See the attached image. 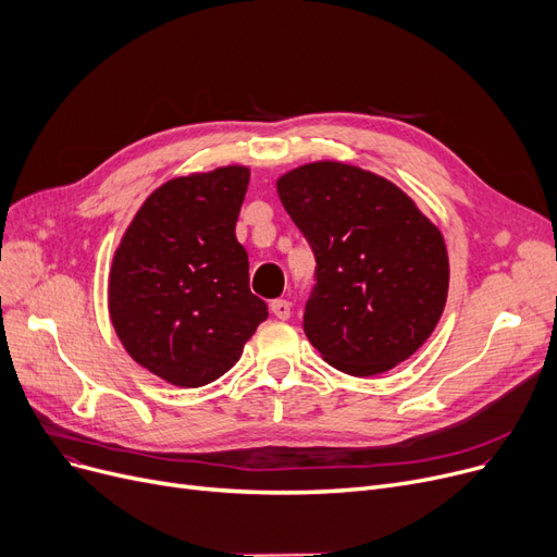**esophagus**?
<instances>
[{
    "instance_id": "1",
    "label": "esophagus",
    "mask_w": 557,
    "mask_h": 557,
    "mask_svg": "<svg viewBox=\"0 0 557 557\" xmlns=\"http://www.w3.org/2000/svg\"><path fill=\"white\" fill-rule=\"evenodd\" d=\"M270 308H272V312L278 317V320H287L289 317V301H285V299H274L272 304H270Z\"/></svg>"
}]
</instances>
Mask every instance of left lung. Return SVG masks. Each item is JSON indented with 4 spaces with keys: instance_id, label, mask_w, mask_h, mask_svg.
<instances>
[{
    "instance_id": "left-lung-1",
    "label": "left lung",
    "mask_w": 557,
    "mask_h": 557,
    "mask_svg": "<svg viewBox=\"0 0 557 557\" xmlns=\"http://www.w3.org/2000/svg\"><path fill=\"white\" fill-rule=\"evenodd\" d=\"M314 253L304 331L335 369L374 376L410 358L448 293L440 228L383 176L322 161L276 181Z\"/></svg>"
}]
</instances>
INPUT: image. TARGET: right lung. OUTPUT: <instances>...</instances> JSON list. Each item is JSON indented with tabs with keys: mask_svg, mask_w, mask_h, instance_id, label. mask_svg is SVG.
I'll return each instance as SVG.
<instances>
[{
	"mask_svg": "<svg viewBox=\"0 0 557 557\" xmlns=\"http://www.w3.org/2000/svg\"><path fill=\"white\" fill-rule=\"evenodd\" d=\"M247 185L240 165L168 181L140 206L115 251V333L131 358L172 385L201 387L226 374L268 320L235 237Z\"/></svg>",
	"mask_w": 557,
	"mask_h": 557,
	"instance_id": "add662e5",
	"label": "right lung"
}]
</instances>
